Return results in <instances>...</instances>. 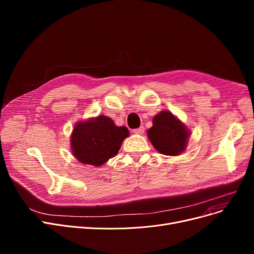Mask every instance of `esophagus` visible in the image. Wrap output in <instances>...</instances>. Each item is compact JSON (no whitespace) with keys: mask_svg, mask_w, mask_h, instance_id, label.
<instances>
[{"mask_svg":"<svg viewBox=\"0 0 254 254\" xmlns=\"http://www.w3.org/2000/svg\"><path fill=\"white\" fill-rule=\"evenodd\" d=\"M132 132H134V134H136V135H143V132H144V127H138V128L132 129Z\"/></svg>","mask_w":254,"mask_h":254,"instance_id":"34e87169","label":"esophagus"}]
</instances>
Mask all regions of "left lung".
I'll use <instances>...</instances> for the list:
<instances>
[{
  "instance_id": "left-lung-1",
  "label": "left lung",
  "mask_w": 254,
  "mask_h": 254,
  "mask_svg": "<svg viewBox=\"0 0 254 254\" xmlns=\"http://www.w3.org/2000/svg\"><path fill=\"white\" fill-rule=\"evenodd\" d=\"M147 136L153 147L165 155H178L188 146L190 131L169 111H161L152 119Z\"/></svg>"
}]
</instances>
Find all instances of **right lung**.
<instances>
[{"label":"right lung","instance_id":"right-lung-1","mask_svg":"<svg viewBox=\"0 0 254 254\" xmlns=\"http://www.w3.org/2000/svg\"><path fill=\"white\" fill-rule=\"evenodd\" d=\"M129 131L116 127L110 117L99 115L77 123L71 135V147L80 163L100 167L117 154Z\"/></svg>","mask_w":254,"mask_h":254}]
</instances>
